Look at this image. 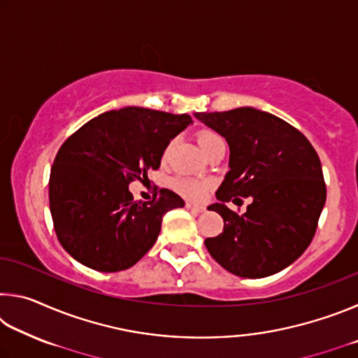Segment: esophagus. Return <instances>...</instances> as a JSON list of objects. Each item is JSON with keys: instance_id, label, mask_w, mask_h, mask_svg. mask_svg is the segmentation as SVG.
Returning <instances> with one entry per match:
<instances>
[{"instance_id": "esophagus-1", "label": "esophagus", "mask_w": 358, "mask_h": 358, "mask_svg": "<svg viewBox=\"0 0 358 358\" xmlns=\"http://www.w3.org/2000/svg\"><path fill=\"white\" fill-rule=\"evenodd\" d=\"M186 208L194 211V213H203V211H205L203 205H196V203H191V202L186 203Z\"/></svg>"}]
</instances>
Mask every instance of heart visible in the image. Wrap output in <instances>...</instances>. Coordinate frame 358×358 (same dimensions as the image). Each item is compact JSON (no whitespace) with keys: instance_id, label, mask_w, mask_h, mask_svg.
I'll return each mask as SVG.
<instances>
[{"instance_id":"heart-1","label":"heart","mask_w":358,"mask_h":358,"mask_svg":"<svg viewBox=\"0 0 358 358\" xmlns=\"http://www.w3.org/2000/svg\"><path fill=\"white\" fill-rule=\"evenodd\" d=\"M196 137H197L199 145H201V148L207 155H210L211 151L224 145V138L217 134V132L211 129H199ZM172 147H173V142L167 145V148L164 151V157L171 155ZM173 187L175 191L180 192L183 197L189 199V201L199 202V201H203V199L208 196V192L211 191V181L205 178L178 177L173 180Z\"/></svg>"}]
</instances>
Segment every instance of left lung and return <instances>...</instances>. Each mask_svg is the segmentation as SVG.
<instances>
[{"instance_id": "8db88e82", "label": "left lung", "mask_w": 358, "mask_h": 358, "mask_svg": "<svg viewBox=\"0 0 358 358\" xmlns=\"http://www.w3.org/2000/svg\"><path fill=\"white\" fill-rule=\"evenodd\" d=\"M226 138L230 159L211 211L224 220L222 232L205 240L208 252L230 273L265 278L286 268L316 234L327 187L319 156L310 141L287 121L252 107L196 113ZM252 196L245 214L240 205Z\"/></svg>"}]
</instances>
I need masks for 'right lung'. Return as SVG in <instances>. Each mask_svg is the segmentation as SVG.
<instances>
[{
  "mask_svg": "<svg viewBox=\"0 0 358 358\" xmlns=\"http://www.w3.org/2000/svg\"><path fill=\"white\" fill-rule=\"evenodd\" d=\"M192 118L143 107L101 113L66 138L53 161L48 201L59 243L77 262L113 273L155 245L162 216L185 201L171 189L134 201L129 183L148 178Z\"/></svg>",
  "mask_w": 358,
  "mask_h": 358,
  "instance_id": "1",
  "label": "right lung"
}]
</instances>
